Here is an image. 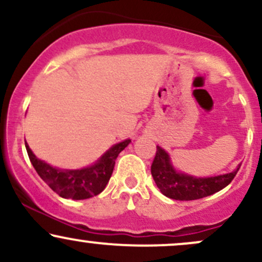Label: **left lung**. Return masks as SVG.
Listing matches in <instances>:
<instances>
[{"label": "left lung", "instance_id": "obj_1", "mask_svg": "<svg viewBox=\"0 0 262 262\" xmlns=\"http://www.w3.org/2000/svg\"><path fill=\"white\" fill-rule=\"evenodd\" d=\"M240 165L234 171L224 175L194 177L179 172L171 164L169 154L158 145L151 164V175L164 196L176 201H193L210 196L227 187L235 177Z\"/></svg>", "mask_w": 262, "mask_h": 262}]
</instances>
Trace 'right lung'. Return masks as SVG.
I'll return each instance as SVG.
<instances>
[{
	"label": "right lung",
	"instance_id": "add662e5",
	"mask_svg": "<svg viewBox=\"0 0 262 262\" xmlns=\"http://www.w3.org/2000/svg\"><path fill=\"white\" fill-rule=\"evenodd\" d=\"M129 143L130 139L116 144L110 150H107L96 164L79 170L54 167L33 154L27 143L26 149L33 167L54 192H56L62 198L79 201L97 196L106 188L112 176L117 156L122 150H124L125 146H128Z\"/></svg>",
	"mask_w": 262,
	"mask_h": 262
}]
</instances>
